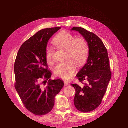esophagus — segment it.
<instances>
[{
  "label": "esophagus",
  "instance_id": "34e87169",
  "mask_svg": "<svg viewBox=\"0 0 128 128\" xmlns=\"http://www.w3.org/2000/svg\"><path fill=\"white\" fill-rule=\"evenodd\" d=\"M64 86H67L69 85V84L68 82H64Z\"/></svg>",
  "mask_w": 128,
  "mask_h": 128
}]
</instances>
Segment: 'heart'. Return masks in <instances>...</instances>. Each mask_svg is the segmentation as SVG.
<instances>
[{
	"label": "heart",
	"instance_id": "b5f03b06",
	"mask_svg": "<svg viewBox=\"0 0 128 128\" xmlns=\"http://www.w3.org/2000/svg\"><path fill=\"white\" fill-rule=\"evenodd\" d=\"M52 44L59 49L65 50L66 57L68 58L57 65L54 70V74L65 80L70 79L75 75L76 70L74 62L80 67L84 65L88 58L89 52L88 43L84 38H76L72 34L62 31L54 38ZM46 58L49 64L54 61L51 48L46 50Z\"/></svg>",
	"mask_w": 128,
	"mask_h": 128
}]
</instances>
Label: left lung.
<instances>
[{
  "instance_id": "8db88e82",
  "label": "left lung",
  "mask_w": 128,
  "mask_h": 128,
  "mask_svg": "<svg viewBox=\"0 0 128 128\" xmlns=\"http://www.w3.org/2000/svg\"><path fill=\"white\" fill-rule=\"evenodd\" d=\"M72 30L81 34L89 48L87 63L76 76L82 84H72L76 91L74 100L76 108L81 112H88L101 104L112 77L108 52L101 39L94 33L79 27ZM84 81L87 83H84Z\"/></svg>"
}]
</instances>
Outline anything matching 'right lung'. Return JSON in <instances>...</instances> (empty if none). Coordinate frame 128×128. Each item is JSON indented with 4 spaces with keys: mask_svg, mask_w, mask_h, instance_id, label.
Here are the masks:
<instances>
[{
    "mask_svg": "<svg viewBox=\"0 0 128 128\" xmlns=\"http://www.w3.org/2000/svg\"><path fill=\"white\" fill-rule=\"evenodd\" d=\"M60 28L38 32L22 44L16 59L15 88L26 108L36 115H44L51 111L55 97L64 86L62 80L50 79L52 73L46 58L49 40ZM48 80V84L43 86Z\"/></svg>",
    "mask_w": 128,
    "mask_h": 128,
    "instance_id": "obj_1",
    "label": "right lung"
}]
</instances>
